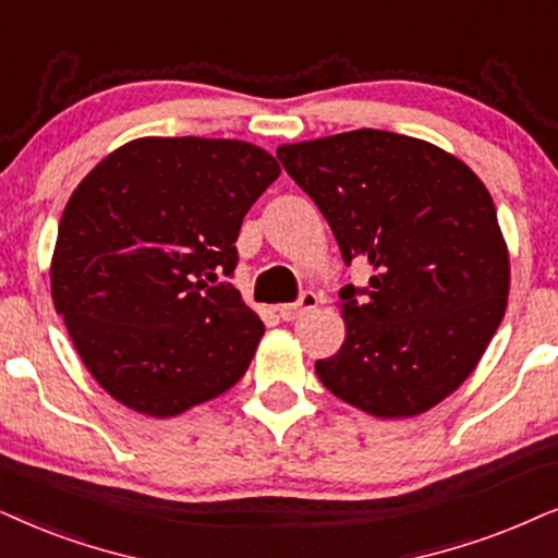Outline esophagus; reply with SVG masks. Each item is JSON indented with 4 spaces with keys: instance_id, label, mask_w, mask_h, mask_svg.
Instances as JSON below:
<instances>
[{
    "instance_id": "esophagus-1",
    "label": "esophagus",
    "mask_w": 558,
    "mask_h": 558,
    "mask_svg": "<svg viewBox=\"0 0 558 558\" xmlns=\"http://www.w3.org/2000/svg\"><path fill=\"white\" fill-rule=\"evenodd\" d=\"M316 306H319V295L312 293V291H306L295 303H283V306H278V316L283 322H293V319H299V316H303L306 312H312V308H316Z\"/></svg>"
}]
</instances>
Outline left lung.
<instances>
[{"instance_id":"obj_1","label":"left lung","mask_w":558,"mask_h":558,"mask_svg":"<svg viewBox=\"0 0 558 558\" xmlns=\"http://www.w3.org/2000/svg\"><path fill=\"white\" fill-rule=\"evenodd\" d=\"M368 291H340L344 342L316 376L344 404L407 420L448 399L489 348L510 295L495 201L466 161L401 133L357 129L278 146Z\"/></svg>"}]
</instances>
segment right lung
Returning <instances> with one entry per match:
<instances>
[{
    "mask_svg": "<svg viewBox=\"0 0 558 558\" xmlns=\"http://www.w3.org/2000/svg\"><path fill=\"white\" fill-rule=\"evenodd\" d=\"M280 165L250 141L144 136L92 167L63 208L51 295L118 404L169 420L250 368L265 324L218 275Z\"/></svg>",
    "mask_w": 558,
    "mask_h": 558,
    "instance_id": "1",
    "label": "right lung"
}]
</instances>
